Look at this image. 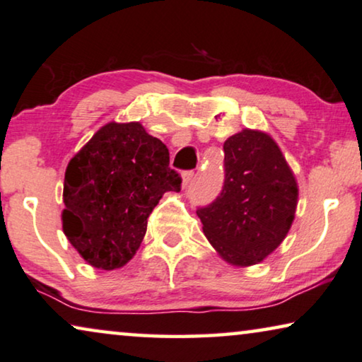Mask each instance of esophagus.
<instances>
[{
  "instance_id": "34e87169",
  "label": "esophagus",
  "mask_w": 362,
  "mask_h": 362,
  "mask_svg": "<svg viewBox=\"0 0 362 362\" xmlns=\"http://www.w3.org/2000/svg\"><path fill=\"white\" fill-rule=\"evenodd\" d=\"M182 186H187V185H189V182L192 181V177H194V171L192 170H187V171H185V173H182Z\"/></svg>"
}]
</instances>
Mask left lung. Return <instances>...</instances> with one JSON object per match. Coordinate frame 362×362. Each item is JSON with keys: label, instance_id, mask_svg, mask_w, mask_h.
<instances>
[{"label": "left lung", "instance_id": "left-lung-1", "mask_svg": "<svg viewBox=\"0 0 362 362\" xmlns=\"http://www.w3.org/2000/svg\"><path fill=\"white\" fill-rule=\"evenodd\" d=\"M223 186L197 209L204 233L233 264L250 266L272 253L289 232L297 182L269 135L243 130L223 144Z\"/></svg>", "mask_w": 362, "mask_h": 362}]
</instances>
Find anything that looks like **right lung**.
Instances as JSON below:
<instances>
[{"instance_id":"right-lung-1","label":"right lung","mask_w":362,"mask_h":362,"mask_svg":"<svg viewBox=\"0 0 362 362\" xmlns=\"http://www.w3.org/2000/svg\"><path fill=\"white\" fill-rule=\"evenodd\" d=\"M181 182L166 145L139 122L104 125L66 166V238L94 268H120L139 250L161 196Z\"/></svg>"}]
</instances>
